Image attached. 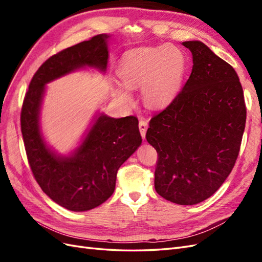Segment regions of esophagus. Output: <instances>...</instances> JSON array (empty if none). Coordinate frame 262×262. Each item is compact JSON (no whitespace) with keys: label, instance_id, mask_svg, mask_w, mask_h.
<instances>
[{"label":"esophagus","instance_id":"1","mask_svg":"<svg viewBox=\"0 0 262 262\" xmlns=\"http://www.w3.org/2000/svg\"><path fill=\"white\" fill-rule=\"evenodd\" d=\"M139 128H140L142 138L145 139V134H146V130H147V121L144 120V119H141L140 123H139Z\"/></svg>","mask_w":262,"mask_h":262}]
</instances>
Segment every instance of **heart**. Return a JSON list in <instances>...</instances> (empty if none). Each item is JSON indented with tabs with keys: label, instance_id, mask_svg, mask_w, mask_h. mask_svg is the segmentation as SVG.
I'll use <instances>...</instances> for the list:
<instances>
[{
	"label": "heart",
	"instance_id": "heart-1",
	"mask_svg": "<svg viewBox=\"0 0 262 262\" xmlns=\"http://www.w3.org/2000/svg\"><path fill=\"white\" fill-rule=\"evenodd\" d=\"M187 61L184 52L175 46L147 47L124 55L117 73L128 90L142 87V97L152 108L169 105L177 96L186 74ZM116 97L125 104L131 102L129 92L118 87Z\"/></svg>",
	"mask_w": 262,
	"mask_h": 262
}]
</instances>
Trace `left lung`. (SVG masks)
I'll list each match as a JSON object with an SVG mask.
<instances>
[{
	"instance_id": "left-lung-1",
	"label": "left lung",
	"mask_w": 262,
	"mask_h": 262,
	"mask_svg": "<svg viewBox=\"0 0 262 262\" xmlns=\"http://www.w3.org/2000/svg\"><path fill=\"white\" fill-rule=\"evenodd\" d=\"M182 90L153 116L146 140L157 152L154 186L164 199L192 205L223 185L238 156L246 124L243 87L234 68L201 41Z\"/></svg>"
}]
</instances>
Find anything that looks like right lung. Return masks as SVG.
<instances>
[{"label":"right lung","instance_id":"add662e5","mask_svg":"<svg viewBox=\"0 0 262 262\" xmlns=\"http://www.w3.org/2000/svg\"><path fill=\"white\" fill-rule=\"evenodd\" d=\"M108 37L94 36L53 54L37 70L23 101L20 128L30 169L42 191L70 211H89L108 200L118 169L142 142L137 117L100 115L74 154L63 157L46 145L39 129L45 85L83 67L105 71Z\"/></svg>","mask_w":262,"mask_h":262}]
</instances>
